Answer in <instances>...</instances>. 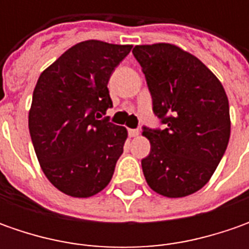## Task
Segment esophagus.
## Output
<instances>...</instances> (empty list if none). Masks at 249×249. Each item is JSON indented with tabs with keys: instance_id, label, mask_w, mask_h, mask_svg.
Segmentation results:
<instances>
[{
	"instance_id": "esophagus-1",
	"label": "esophagus",
	"mask_w": 249,
	"mask_h": 249,
	"mask_svg": "<svg viewBox=\"0 0 249 249\" xmlns=\"http://www.w3.org/2000/svg\"><path fill=\"white\" fill-rule=\"evenodd\" d=\"M139 129H129V136L130 137H137L139 136Z\"/></svg>"
}]
</instances>
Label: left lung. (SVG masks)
<instances>
[{
	"instance_id": "8db88e82",
	"label": "left lung",
	"mask_w": 249,
	"mask_h": 249,
	"mask_svg": "<svg viewBox=\"0 0 249 249\" xmlns=\"http://www.w3.org/2000/svg\"><path fill=\"white\" fill-rule=\"evenodd\" d=\"M154 115L163 129L142 127L151 151L141 160L148 186L180 198L213 175L230 139L229 100L222 83L194 55L172 44L136 45Z\"/></svg>"
}]
</instances>
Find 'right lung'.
<instances>
[{
  "label": "right lung",
  "mask_w": 249,
  "mask_h": 249,
  "mask_svg": "<svg viewBox=\"0 0 249 249\" xmlns=\"http://www.w3.org/2000/svg\"><path fill=\"white\" fill-rule=\"evenodd\" d=\"M131 45H73L38 77L29 130L44 175L59 191L87 198L108 186L127 130L113 124L108 82Z\"/></svg>",
  "instance_id": "obj_1"
}]
</instances>
